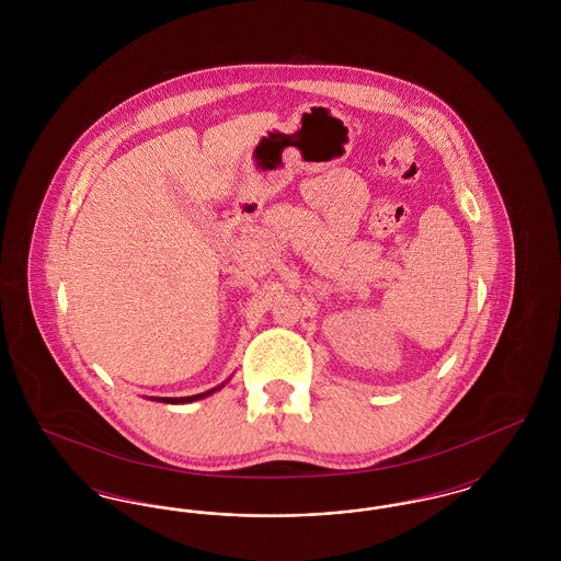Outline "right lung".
I'll return each mask as SVG.
<instances>
[{"label": "right lung", "mask_w": 561, "mask_h": 561, "mask_svg": "<svg viewBox=\"0 0 561 561\" xmlns=\"http://www.w3.org/2000/svg\"><path fill=\"white\" fill-rule=\"evenodd\" d=\"M213 391H208V393H199V396H191V398H158V401H165V403H188V401L202 400V398L210 396Z\"/></svg>", "instance_id": "right-lung-1"}]
</instances>
